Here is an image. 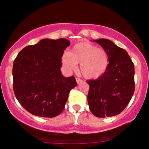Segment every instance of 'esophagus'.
Instances as JSON below:
<instances>
[{
	"instance_id": "34e87169",
	"label": "esophagus",
	"mask_w": 149,
	"mask_h": 149,
	"mask_svg": "<svg viewBox=\"0 0 149 149\" xmlns=\"http://www.w3.org/2000/svg\"><path fill=\"white\" fill-rule=\"evenodd\" d=\"M76 80L77 83H81L82 81H83V80H82L81 79H80V78H76Z\"/></svg>"
}]
</instances>
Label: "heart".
<instances>
[{
	"label": "heart",
	"instance_id": "1",
	"mask_svg": "<svg viewBox=\"0 0 149 149\" xmlns=\"http://www.w3.org/2000/svg\"><path fill=\"white\" fill-rule=\"evenodd\" d=\"M61 60L64 69L69 71L76 70L78 63H80V73L88 79L102 77L109 65L107 51L88 42L76 43L73 46L71 52L66 51L63 53Z\"/></svg>",
	"mask_w": 149,
	"mask_h": 149
}]
</instances>
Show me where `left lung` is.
I'll return each mask as SVG.
<instances>
[{
    "instance_id": "left-lung-1",
    "label": "left lung",
    "mask_w": 149,
    "mask_h": 149,
    "mask_svg": "<svg viewBox=\"0 0 149 149\" xmlns=\"http://www.w3.org/2000/svg\"><path fill=\"white\" fill-rule=\"evenodd\" d=\"M93 41L107 51L109 65L102 77L87 81L90 110L98 118L116 116L125 109L134 94V65L126 50L111 40L101 38Z\"/></svg>"
}]
</instances>
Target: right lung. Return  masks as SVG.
<instances>
[{
  "label": "right lung",
  "mask_w": 149,
  "mask_h": 149,
  "mask_svg": "<svg viewBox=\"0 0 149 149\" xmlns=\"http://www.w3.org/2000/svg\"><path fill=\"white\" fill-rule=\"evenodd\" d=\"M67 39H42L20 51L13 63V90L18 102L33 115L55 117L64 110L75 77L63 76L61 55Z\"/></svg>",
  "instance_id": "add662e5"
}]
</instances>
